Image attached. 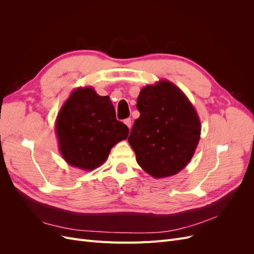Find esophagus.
Returning a JSON list of instances; mask_svg holds the SVG:
<instances>
[{
  "instance_id": "esophagus-1",
  "label": "esophagus",
  "mask_w": 254,
  "mask_h": 254,
  "mask_svg": "<svg viewBox=\"0 0 254 254\" xmlns=\"http://www.w3.org/2000/svg\"><path fill=\"white\" fill-rule=\"evenodd\" d=\"M124 123L128 126L129 129L131 128V120H130V119H126V120H124Z\"/></svg>"
}]
</instances>
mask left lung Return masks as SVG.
<instances>
[{
    "label": "left lung",
    "instance_id": "obj_1",
    "mask_svg": "<svg viewBox=\"0 0 254 254\" xmlns=\"http://www.w3.org/2000/svg\"><path fill=\"white\" fill-rule=\"evenodd\" d=\"M140 118L128 142L136 162L155 178L182 171L200 139V121L186 94L171 81L144 87L136 101Z\"/></svg>",
    "mask_w": 254,
    "mask_h": 254
}]
</instances>
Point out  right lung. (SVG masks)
Masks as SVG:
<instances>
[{"label":"right lung","instance_id":"obj_1","mask_svg":"<svg viewBox=\"0 0 254 254\" xmlns=\"http://www.w3.org/2000/svg\"><path fill=\"white\" fill-rule=\"evenodd\" d=\"M61 156L81 170L92 171L108 158L113 146L126 140L129 129L115 118L109 96H99L93 88L72 92L56 120Z\"/></svg>","mask_w":254,"mask_h":254}]
</instances>
